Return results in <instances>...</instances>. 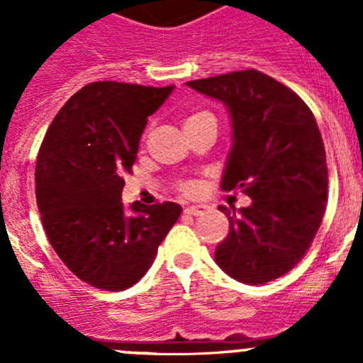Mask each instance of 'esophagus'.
I'll list each match as a JSON object with an SVG mask.
<instances>
[{
  "label": "esophagus",
  "instance_id": "1",
  "mask_svg": "<svg viewBox=\"0 0 363 363\" xmlns=\"http://www.w3.org/2000/svg\"><path fill=\"white\" fill-rule=\"evenodd\" d=\"M207 211V205H189L185 207V214H191V216H200Z\"/></svg>",
  "mask_w": 363,
  "mask_h": 363
}]
</instances>
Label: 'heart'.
<instances>
[{
	"label": "heart",
	"mask_w": 363,
	"mask_h": 363,
	"mask_svg": "<svg viewBox=\"0 0 363 363\" xmlns=\"http://www.w3.org/2000/svg\"><path fill=\"white\" fill-rule=\"evenodd\" d=\"M203 116H209V112H194V114H191V116L185 120V125L200 120V118ZM201 187H203V185H201V182H198V179H185V182H182V184L178 185L179 192L185 194V196H196L198 192L201 191Z\"/></svg>",
	"instance_id": "obj_1"
}]
</instances>
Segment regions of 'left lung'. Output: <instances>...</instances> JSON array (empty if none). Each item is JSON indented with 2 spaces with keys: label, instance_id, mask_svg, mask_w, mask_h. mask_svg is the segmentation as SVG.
<instances>
[{
  "label": "left lung",
  "instance_id": "obj_1",
  "mask_svg": "<svg viewBox=\"0 0 363 363\" xmlns=\"http://www.w3.org/2000/svg\"><path fill=\"white\" fill-rule=\"evenodd\" d=\"M187 85L229 108L233 149L221 189L252 200L240 211L220 207L229 234L214 259L243 284L277 280L303 258L325 213V149L313 112L289 86L255 69Z\"/></svg>",
  "mask_w": 363,
  "mask_h": 363
}]
</instances>
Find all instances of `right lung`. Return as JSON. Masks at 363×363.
Segmentation results:
<instances>
[{"instance_id":"obj_1","label":"right lung","mask_w":363,"mask_h":363,"mask_svg":"<svg viewBox=\"0 0 363 363\" xmlns=\"http://www.w3.org/2000/svg\"><path fill=\"white\" fill-rule=\"evenodd\" d=\"M174 85L94 82L57 112L36 163V200L47 238L70 271L96 289L125 291L152 265L178 221L172 201L123 209V174L136 162L147 118Z\"/></svg>"}]
</instances>
